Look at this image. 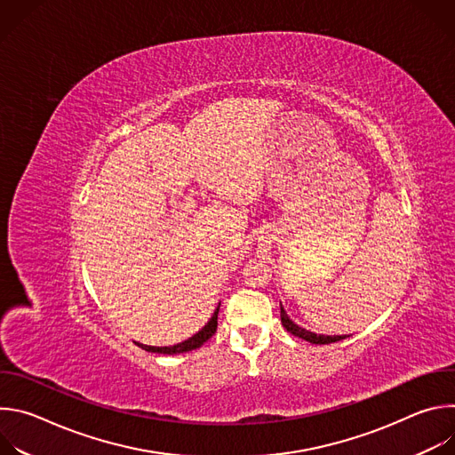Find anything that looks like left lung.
Segmentation results:
<instances>
[{
	"instance_id": "8db88e82",
	"label": "left lung",
	"mask_w": 455,
	"mask_h": 455,
	"mask_svg": "<svg viewBox=\"0 0 455 455\" xmlns=\"http://www.w3.org/2000/svg\"><path fill=\"white\" fill-rule=\"evenodd\" d=\"M281 322H283V326H284V330L288 333H291L293 337H299V339H302V340H306L309 344H333V342H339V340H344V339L349 337V335L347 337L346 335H316V333H313V331H309L306 328H300L299 323H295L288 316V313H286L283 304H281Z\"/></svg>"
}]
</instances>
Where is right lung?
Returning a JSON list of instances; mask_svg holds the SVG:
<instances>
[{
  "label": "right lung",
  "instance_id": "right-lung-1",
  "mask_svg": "<svg viewBox=\"0 0 455 455\" xmlns=\"http://www.w3.org/2000/svg\"><path fill=\"white\" fill-rule=\"evenodd\" d=\"M220 306L221 304H218V307L214 309V313H212V316L209 318V322L205 323V326L196 333V335H192L190 339H187V340H183V342H180V344H174V346H169V347H155V346H146V344H140V342H137L142 349H146V351H149V353H160V355H180V353H187V351H192V349H198V347H202L214 333H216V330H218V313H220Z\"/></svg>",
  "mask_w": 455,
  "mask_h": 455
}]
</instances>
